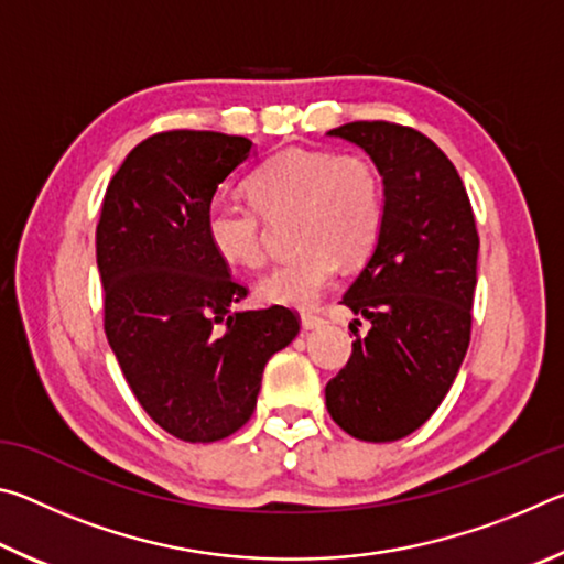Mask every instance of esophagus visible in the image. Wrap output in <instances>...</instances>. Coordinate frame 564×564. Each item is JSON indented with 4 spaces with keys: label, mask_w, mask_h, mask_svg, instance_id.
Returning a JSON list of instances; mask_svg holds the SVG:
<instances>
[{
    "label": "esophagus",
    "mask_w": 564,
    "mask_h": 564,
    "mask_svg": "<svg viewBox=\"0 0 564 564\" xmlns=\"http://www.w3.org/2000/svg\"><path fill=\"white\" fill-rule=\"evenodd\" d=\"M301 326H303L305 330H316V328L326 326V321H323L321 316H313V313H303V316H301Z\"/></svg>",
    "instance_id": "34e87169"
}]
</instances>
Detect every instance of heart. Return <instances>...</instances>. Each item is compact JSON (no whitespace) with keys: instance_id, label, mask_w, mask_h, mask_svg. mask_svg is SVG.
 Segmentation results:
<instances>
[{"instance_id":"1","label":"heart","mask_w":564,"mask_h":564,"mask_svg":"<svg viewBox=\"0 0 564 564\" xmlns=\"http://www.w3.org/2000/svg\"><path fill=\"white\" fill-rule=\"evenodd\" d=\"M248 188L262 212L301 208L299 241L305 248L261 275L256 293L265 303L311 308L336 281L340 259L360 261L368 256L383 226V184L378 171L360 156L291 147L256 169ZM258 209L224 196L208 204L206 238L226 263L246 269L263 263Z\"/></svg>"}]
</instances>
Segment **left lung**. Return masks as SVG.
<instances>
[{"label": "left lung", "instance_id": "1", "mask_svg": "<svg viewBox=\"0 0 564 564\" xmlns=\"http://www.w3.org/2000/svg\"><path fill=\"white\" fill-rule=\"evenodd\" d=\"M328 137L373 159L383 176V226L340 301L371 330L362 339L352 330V352L326 386V405L348 435L390 443L435 413L463 366L480 238L453 161L420 131L352 121Z\"/></svg>", "mask_w": 564, "mask_h": 564}]
</instances>
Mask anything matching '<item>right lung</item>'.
<instances>
[{"instance_id":"add662e5","label":"right lung","mask_w":564,"mask_h":564,"mask_svg":"<svg viewBox=\"0 0 564 564\" xmlns=\"http://www.w3.org/2000/svg\"><path fill=\"white\" fill-rule=\"evenodd\" d=\"M251 147L218 131L154 133L123 159L101 204L107 340L141 408L186 443L246 425L265 362L301 328L283 305L231 311L246 289L206 238V208Z\"/></svg>"}]
</instances>
